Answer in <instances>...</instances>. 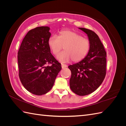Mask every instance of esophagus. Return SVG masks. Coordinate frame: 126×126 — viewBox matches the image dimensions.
Segmentation results:
<instances>
[{"mask_svg":"<svg viewBox=\"0 0 126 126\" xmlns=\"http://www.w3.org/2000/svg\"><path fill=\"white\" fill-rule=\"evenodd\" d=\"M62 68H66L67 67V64H63V63H62Z\"/></svg>","mask_w":126,"mask_h":126,"instance_id":"obj_1","label":"esophagus"}]
</instances>
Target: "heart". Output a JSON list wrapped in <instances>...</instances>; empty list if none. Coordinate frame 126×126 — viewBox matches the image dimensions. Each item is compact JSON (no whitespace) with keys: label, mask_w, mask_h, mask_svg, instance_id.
<instances>
[{"label":"heart","mask_w":126,"mask_h":126,"mask_svg":"<svg viewBox=\"0 0 126 126\" xmlns=\"http://www.w3.org/2000/svg\"><path fill=\"white\" fill-rule=\"evenodd\" d=\"M49 47L53 54L57 56V59L62 63H67L72 60L78 62L84 59L88 53L90 44L89 40L79 33L71 30H63L59 36L52 35L48 40Z\"/></svg>","instance_id":"obj_1"}]
</instances>
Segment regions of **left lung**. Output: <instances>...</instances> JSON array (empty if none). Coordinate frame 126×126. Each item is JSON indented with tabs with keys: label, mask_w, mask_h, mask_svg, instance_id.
I'll list each match as a JSON object with an SVG mask.
<instances>
[{
	"label": "left lung",
	"mask_w": 126,
	"mask_h": 126,
	"mask_svg": "<svg viewBox=\"0 0 126 126\" xmlns=\"http://www.w3.org/2000/svg\"><path fill=\"white\" fill-rule=\"evenodd\" d=\"M79 29L87 34L90 47L84 59L68 66L71 72L69 83L74 93L86 96L96 90L104 81L106 75V52L94 32L84 28Z\"/></svg>",
	"instance_id": "8db88e82"
}]
</instances>
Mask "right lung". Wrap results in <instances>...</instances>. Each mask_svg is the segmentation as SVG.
<instances>
[{"label": "right lung", "mask_w": 126, "mask_h": 126, "mask_svg": "<svg viewBox=\"0 0 126 126\" xmlns=\"http://www.w3.org/2000/svg\"><path fill=\"white\" fill-rule=\"evenodd\" d=\"M49 30L48 27L41 26L29 30L18 52L20 81L29 92L38 96L50 90L62 69L61 63L51 54L48 46Z\"/></svg>", "instance_id": "add662e5"}]
</instances>
